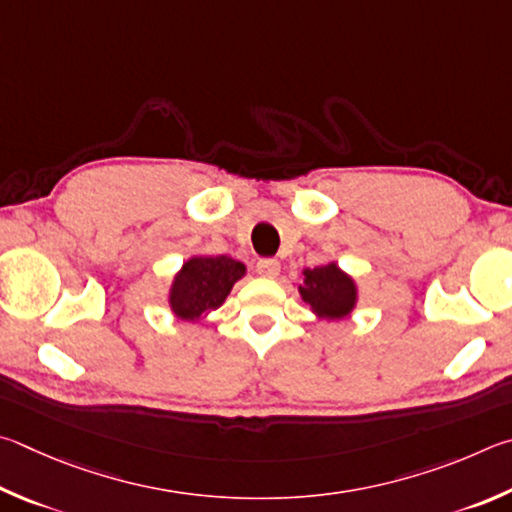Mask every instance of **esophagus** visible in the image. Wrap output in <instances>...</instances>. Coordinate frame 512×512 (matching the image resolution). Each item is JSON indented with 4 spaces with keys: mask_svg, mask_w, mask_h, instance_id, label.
<instances>
[{
    "mask_svg": "<svg viewBox=\"0 0 512 512\" xmlns=\"http://www.w3.org/2000/svg\"><path fill=\"white\" fill-rule=\"evenodd\" d=\"M256 272L265 276V279H274V276H279L281 272V263L276 261V258H261V261L256 263Z\"/></svg>",
    "mask_w": 512,
    "mask_h": 512,
    "instance_id": "34e87169",
    "label": "esophagus"
}]
</instances>
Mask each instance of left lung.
I'll list each match as a JSON object with an SVG mask.
<instances>
[{
  "label": "left lung",
  "instance_id": "1",
  "mask_svg": "<svg viewBox=\"0 0 512 512\" xmlns=\"http://www.w3.org/2000/svg\"><path fill=\"white\" fill-rule=\"evenodd\" d=\"M306 285H301V297L324 319H342L353 310L355 283L339 270L335 263L306 270Z\"/></svg>",
  "mask_w": 512,
  "mask_h": 512
}]
</instances>
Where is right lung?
<instances>
[{"label":"right lung","mask_w":512,"mask_h":512,"mask_svg":"<svg viewBox=\"0 0 512 512\" xmlns=\"http://www.w3.org/2000/svg\"><path fill=\"white\" fill-rule=\"evenodd\" d=\"M245 274V265L229 256H197L184 263L170 290V308L184 321L200 319L220 308L233 283Z\"/></svg>","instance_id":"add662e5"}]
</instances>
